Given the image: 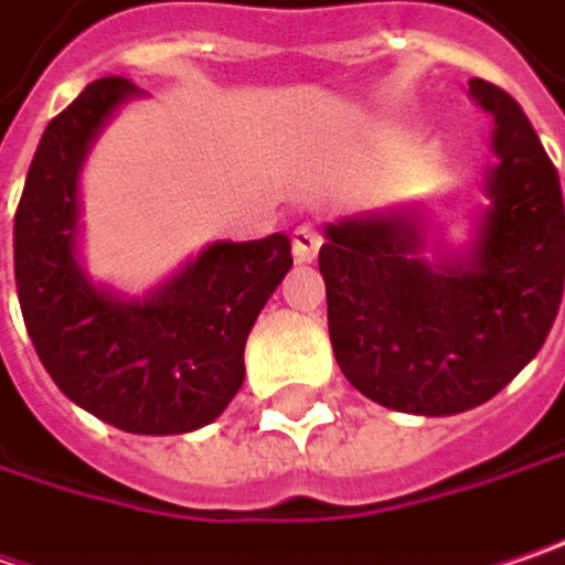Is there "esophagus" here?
Here are the masks:
<instances>
[{
  "mask_svg": "<svg viewBox=\"0 0 565 565\" xmlns=\"http://www.w3.org/2000/svg\"><path fill=\"white\" fill-rule=\"evenodd\" d=\"M319 246H322V234L312 224H300L294 231V256H297V262H312L319 256Z\"/></svg>",
  "mask_w": 565,
  "mask_h": 565,
  "instance_id": "34e87169",
  "label": "esophagus"
}]
</instances>
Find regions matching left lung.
<instances>
[{
	"mask_svg": "<svg viewBox=\"0 0 565 565\" xmlns=\"http://www.w3.org/2000/svg\"><path fill=\"white\" fill-rule=\"evenodd\" d=\"M468 87L497 122L471 249L427 262L414 211L344 217L319 249L341 373L370 402L424 417L490 402L544 348L563 300L556 167L503 87Z\"/></svg>",
	"mask_w": 565,
	"mask_h": 565,
	"instance_id": "1",
	"label": "left lung"
}]
</instances>
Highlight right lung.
I'll return each instance as SVG.
<instances>
[{"mask_svg":"<svg viewBox=\"0 0 565 565\" xmlns=\"http://www.w3.org/2000/svg\"><path fill=\"white\" fill-rule=\"evenodd\" d=\"M90 85L46 126L14 211V284L40 363L87 414L141 436L211 424L234 402L258 312L290 271V239L211 243L145 300L97 287L78 265V177L90 141L138 97Z\"/></svg>","mask_w":565,"mask_h":565,"instance_id":"obj_1","label":"right lung"}]
</instances>
